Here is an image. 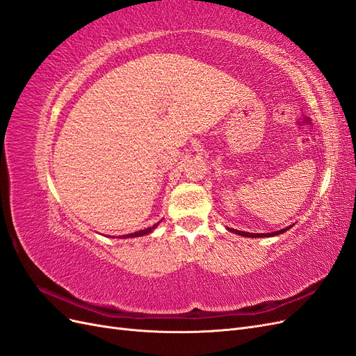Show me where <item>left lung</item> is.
I'll return each mask as SVG.
<instances>
[{
	"mask_svg": "<svg viewBox=\"0 0 356 356\" xmlns=\"http://www.w3.org/2000/svg\"><path fill=\"white\" fill-rule=\"evenodd\" d=\"M294 225V224H293ZM293 225H289V227H285L282 230H277V232H272V233H248V232H241V230H236V229H229L232 233L234 234H239V236H245V238H268V236H277V234H282L285 233L286 230H289Z\"/></svg>",
	"mask_w": 356,
	"mask_h": 356,
	"instance_id": "1",
	"label": "left lung"
}]
</instances>
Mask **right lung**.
I'll return each instance as SVG.
<instances>
[{
	"label": "right lung",
	"instance_id": "obj_1",
	"mask_svg": "<svg viewBox=\"0 0 356 356\" xmlns=\"http://www.w3.org/2000/svg\"><path fill=\"white\" fill-rule=\"evenodd\" d=\"M161 221V220H160ZM160 221L159 222H156L153 227H147V229H144V230H139V232H134V233H129V234H122V236H113V238H118V239H127V238H139V236H145V234H148V233H152L157 225L160 224ZM111 238V236H110Z\"/></svg>",
	"mask_w": 356,
	"mask_h": 356
}]
</instances>
